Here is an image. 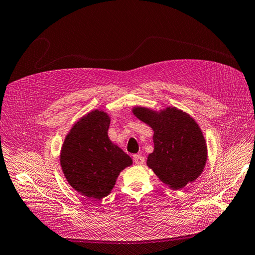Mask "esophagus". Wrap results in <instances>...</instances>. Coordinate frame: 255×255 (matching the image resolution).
Returning a JSON list of instances; mask_svg holds the SVG:
<instances>
[{"label":"esophagus","instance_id":"obj_1","mask_svg":"<svg viewBox=\"0 0 255 255\" xmlns=\"http://www.w3.org/2000/svg\"><path fill=\"white\" fill-rule=\"evenodd\" d=\"M133 162L137 165H142L144 163V157L140 154H135L133 155Z\"/></svg>","mask_w":255,"mask_h":255}]
</instances>
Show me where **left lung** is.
Listing matches in <instances>:
<instances>
[{
    "mask_svg": "<svg viewBox=\"0 0 255 255\" xmlns=\"http://www.w3.org/2000/svg\"><path fill=\"white\" fill-rule=\"evenodd\" d=\"M132 113L154 131V150L147 156L146 165L159 180L170 189L179 190L202 174L208 146L190 115L173 106L161 112L137 106Z\"/></svg>",
    "mask_w": 255,
    "mask_h": 255,
    "instance_id": "obj_1",
    "label": "left lung"
}]
</instances>
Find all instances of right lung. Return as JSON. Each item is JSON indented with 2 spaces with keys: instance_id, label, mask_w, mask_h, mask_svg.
<instances>
[{
  "instance_id": "1",
  "label": "right lung",
  "mask_w": 255,
  "mask_h": 255,
  "mask_svg": "<svg viewBox=\"0 0 255 255\" xmlns=\"http://www.w3.org/2000/svg\"><path fill=\"white\" fill-rule=\"evenodd\" d=\"M111 118L103 111H92L77 122L61 150L65 178L77 192L88 199L110 194L118 175L132 159L108 135Z\"/></svg>"
}]
</instances>
